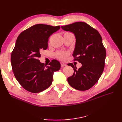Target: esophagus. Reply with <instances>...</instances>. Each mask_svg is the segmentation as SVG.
I'll return each instance as SVG.
<instances>
[{
	"instance_id": "esophagus-1",
	"label": "esophagus",
	"mask_w": 122,
	"mask_h": 122,
	"mask_svg": "<svg viewBox=\"0 0 122 122\" xmlns=\"http://www.w3.org/2000/svg\"><path fill=\"white\" fill-rule=\"evenodd\" d=\"M61 67H66V66H67V65L65 64H64V63H61Z\"/></svg>"
}]
</instances>
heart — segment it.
I'll return each mask as SVG.
<instances>
[{"label":"heart","instance_id":"obj_1","mask_svg":"<svg viewBox=\"0 0 122 122\" xmlns=\"http://www.w3.org/2000/svg\"><path fill=\"white\" fill-rule=\"evenodd\" d=\"M66 34H72L71 32H66L64 35ZM68 52H66V51H58L57 52L55 55H56V58H57L58 60H60L62 61H65L67 60L68 56Z\"/></svg>","mask_w":122,"mask_h":122}]
</instances>
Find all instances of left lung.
Instances as JSON below:
<instances>
[{
    "instance_id": "obj_1",
    "label": "left lung",
    "mask_w": 122,
    "mask_h": 122,
    "mask_svg": "<svg viewBox=\"0 0 122 122\" xmlns=\"http://www.w3.org/2000/svg\"><path fill=\"white\" fill-rule=\"evenodd\" d=\"M61 27L74 34L76 44L73 54L74 60L82 64L78 69L72 63L68 64L74 69L73 75L68 77V82L77 90H87L98 81L104 68L106 50L101 36L96 29L83 22Z\"/></svg>"
}]
</instances>
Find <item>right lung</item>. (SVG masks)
Segmentation results:
<instances>
[{
	"mask_svg": "<svg viewBox=\"0 0 122 122\" xmlns=\"http://www.w3.org/2000/svg\"><path fill=\"white\" fill-rule=\"evenodd\" d=\"M60 26L36 24L22 32L16 40L10 57L16 79L25 90L33 93L45 90L52 84L54 72L61 68L58 61L53 60L46 66L39 60L40 51L48 47L49 36Z\"/></svg>",
	"mask_w": 122,
	"mask_h": 122,
	"instance_id": "1",
	"label": "right lung"
}]
</instances>
